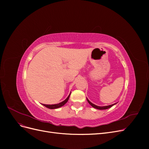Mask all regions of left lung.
Here are the masks:
<instances>
[{
  "label": "left lung",
  "instance_id": "left-lung-1",
  "mask_svg": "<svg viewBox=\"0 0 149 149\" xmlns=\"http://www.w3.org/2000/svg\"><path fill=\"white\" fill-rule=\"evenodd\" d=\"M87 101H88V102H89V104L90 105H91L92 107H94V108H96V109H100V110H104V109H109V108H110V107H111L112 106H114L115 104H111V105H109V106H102V107H101V106H96V105H94V104H93L92 102H90L88 99H87Z\"/></svg>",
  "mask_w": 149,
  "mask_h": 149
}]
</instances>
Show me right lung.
I'll return each instance as SVG.
<instances>
[{
  "mask_svg": "<svg viewBox=\"0 0 149 149\" xmlns=\"http://www.w3.org/2000/svg\"><path fill=\"white\" fill-rule=\"evenodd\" d=\"M70 95L68 96V97L66 99V100L65 101H63V102H60V103H58V104H52V105H48V104H42V105H43L44 106H45L47 108H49V109H56V108H58V107H60L63 106H64L65 104L68 102V101L69 100V97H70Z\"/></svg>",
  "mask_w": 149,
  "mask_h": 149,
  "instance_id": "right-lung-1",
  "label": "right lung"
}]
</instances>
